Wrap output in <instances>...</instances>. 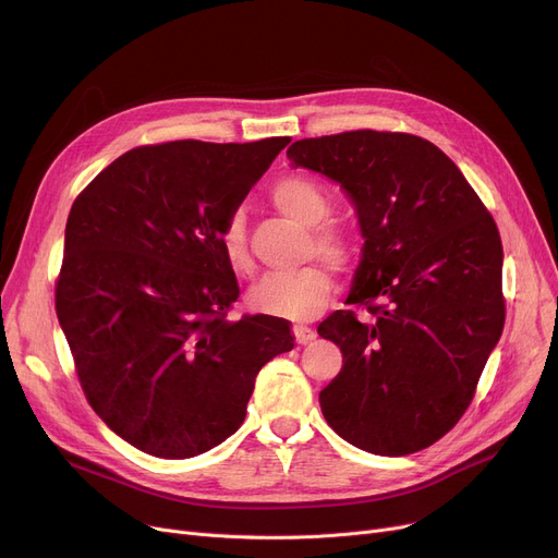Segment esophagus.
Returning <instances> with one entry per match:
<instances>
[{"label": "esophagus", "instance_id": "34e87169", "mask_svg": "<svg viewBox=\"0 0 558 558\" xmlns=\"http://www.w3.org/2000/svg\"><path fill=\"white\" fill-rule=\"evenodd\" d=\"M294 337H296V343L305 345V343L316 339V332L312 328H307V326H294Z\"/></svg>", "mask_w": 558, "mask_h": 558}]
</instances>
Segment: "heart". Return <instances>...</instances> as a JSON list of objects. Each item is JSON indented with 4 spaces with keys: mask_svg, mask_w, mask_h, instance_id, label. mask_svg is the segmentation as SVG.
<instances>
[{
    "mask_svg": "<svg viewBox=\"0 0 558 558\" xmlns=\"http://www.w3.org/2000/svg\"><path fill=\"white\" fill-rule=\"evenodd\" d=\"M276 208L303 226H310V255L318 253L343 269L355 257V238L345 226L324 221L330 215L332 198L328 190L307 179V175H284L276 181L271 192ZM219 244L228 267L238 276H253L255 262L248 246L246 217L242 210H232L219 230ZM328 262H310L305 267L287 274L264 278L251 294L255 310L307 320L324 310L335 291V276Z\"/></svg>",
    "mask_w": 558,
    "mask_h": 558,
    "instance_id": "1",
    "label": "heart"
}]
</instances>
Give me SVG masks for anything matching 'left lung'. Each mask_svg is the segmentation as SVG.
Returning <instances> with one entry per match:
<instances>
[{
	"mask_svg": "<svg viewBox=\"0 0 558 558\" xmlns=\"http://www.w3.org/2000/svg\"><path fill=\"white\" fill-rule=\"evenodd\" d=\"M287 158L337 181L366 238L345 301L364 316L337 310L318 326L343 355L320 412L360 450H425L471 407L502 335L500 232L459 167L418 135L307 137Z\"/></svg>",
	"mask_w": 558,
	"mask_h": 558,
	"instance_id": "8db88e82",
	"label": "left lung"
}]
</instances>
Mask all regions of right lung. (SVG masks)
Instances as JSON below:
<instances>
[{"instance_id": "add662e5", "label": "right lung", "mask_w": 558, "mask_h": 558, "mask_svg": "<svg viewBox=\"0 0 558 558\" xmlns=\"http://www.w3.org/2000/svg\"><path fill=\"white\" fill-rule=\"evenodd\" d=\"M291 137L144 144L74 201L56 314L81 389L133 448L187 459L240 429L255 375L294 348L289 320L228 318L240 284L223 219Z\"/></svg>"}]
</instances>
